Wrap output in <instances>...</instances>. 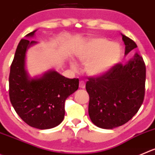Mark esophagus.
<instances>
[{
    "mask_svg": "<svg viewBox=\"0 0 155 155\" xmlns=\"http://www.w3.org/2000/svg\"><path fill=\"white\" fill-rule=\"evenodd\" d=\"M79 87L80 88H84L85 87V83L83 81H81L80 83H79Z\"/></svg>",
    "mask_w": 155,
    "mask_h": 155,
    "instance_id": "1",
    "label": "esophagus"
}]
</instances>
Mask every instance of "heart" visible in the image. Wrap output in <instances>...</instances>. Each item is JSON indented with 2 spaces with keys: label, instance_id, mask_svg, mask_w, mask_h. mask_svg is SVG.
<instances>
[{
  "label": "heart",
  "instance_id": "heart-1",
  "mask_svg": "<svg viewBox=\"0 0 155 155\" xmlns=\"http://www.w3.org/2000/svg\"><path fill=\"white\" fill-rule=\"evenodd\" d=\"M120 54L121 48L117 43L99 37L87 42L79 58L81 62L86 63L85 71L88 74L98 77L109 71L119 61ZM71 67L75 70L76 64L72 62Z\"/></svg>",
  "mask_w": 155,
  "mask_h": 155
}]
</instances>
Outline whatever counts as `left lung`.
<instances>
[{"label":"left lung","instance_id":"obj_1","mask_svg":"<svg viewBox=\"0 0 155 155\" xmlns=\"http://www.w3.org/2000/svg\"><path fill=\"white\" fill-rule=\"evenodd\" d=\"M122 35L125 54L137 48L133 40ZM146 68L138 53L126 64H117L86 84L90 97L88 113L97 127L112 129L123 126L137 113L145 97Z\"/></svg>","mask_w":155,"mask_h":155}]
</instances>
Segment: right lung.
<instances>
[{"label":"right lung","mask_w":155,"mask_h":155,"mask_svg":"<svg viewBox=\"0 0 155 155\" xmlns=\"http://www.w3.org/2000/svg\"><path fill=\"white\" fill-rule=\"evenodd\" d=\"M36 31L25 37H34ZM36 43L23 39L17 45L10 66L9 95L13 107L26 124L48 129L63 121L65 100L78 89L79 80L68 78L54 70L31 78L26 69V52Z\"/></svg>","instance_id":"1"}]
</instances>
